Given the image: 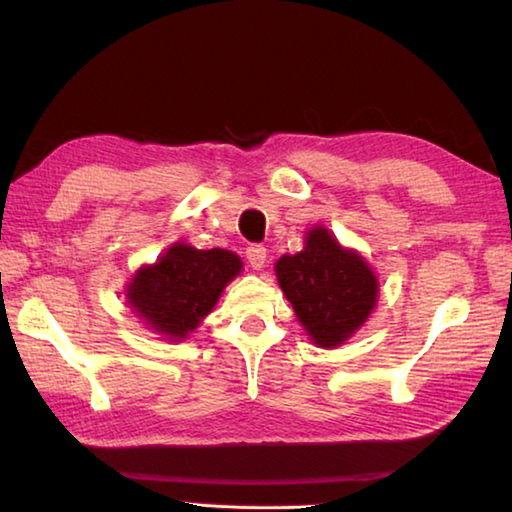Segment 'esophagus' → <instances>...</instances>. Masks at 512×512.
I'll return each mask as SVG.
<instances>
[{"mask_svg":"<svg viewBox=\"0 0 512 512\" xmlns=\"http://www.w3.org/2000/svg\"><path fill=\"white\" fill-rule=\"evenodd\" d=\"M246 259L250 268H255V271H262L264 264H266V248L259 246V244H253L246 248Z\"/></svg>","mask_w":512,"mask_h":512,"instance_id":"obj_1","label":"esophagus"}]
</instances>
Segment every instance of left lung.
Wrapping results in <instances>:
<instances>
[{
    "label": "left lung",
    "instance_id": "left-lung-1",
    "mask_svg": "<svg viewBox=\"0 0 512 512\" xmlns=\"http://www.w3.org/2000/svg\"><path fill=\"white\" fill-rule=\"evenodd\" d=\"M275 277L318 348H339L377 307L375 271L357 250L341 246L325 225L307 230L300 253L277 259Z\"/></svg>",
    "mask_w": 512,
    "mask_h": 512
}]
</instances>
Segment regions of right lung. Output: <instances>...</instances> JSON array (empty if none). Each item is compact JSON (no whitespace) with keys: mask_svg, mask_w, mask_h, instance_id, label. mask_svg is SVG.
<instances>
[{"mask_svg":"<svg viewBox=\"0 0 512 512\" xmlns=\"http://www.w3.org/2000/svg\"><path fill=\"white\" fill-rule=\"evenodd\" d=\"M241 268L244 262L232 250H198L176 241L153 264L137 268L124 296L155 334L173 343L185 341Z\"/></svg>","mask_w":512,"mask_h":512,"instance_id":"1","label":"right lung"}]
</instances>
